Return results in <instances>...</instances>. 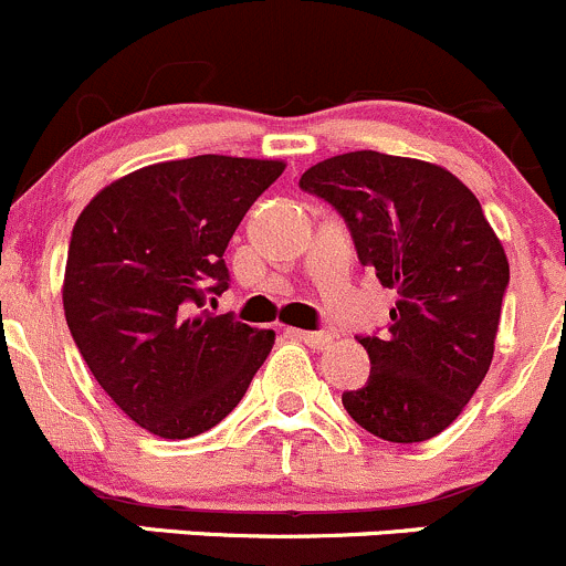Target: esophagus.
<instances>
[{
	"mask_svg": "<svg viewBox=\"0 0 566 566\" xmlns=\"http://www.w3.org/2000/svg\"><path fill=\"white\" fill-rule=\"evenodd\" d=\"M294 337H300L305 346L311 348H326L332 343V332H305V329H294Z\"/></svg>",
	"mask_w": 566,
	"mask_h": 566,
	"instance_id": "esophagus-1",
	"label": "esophagus"
}]
</instances>
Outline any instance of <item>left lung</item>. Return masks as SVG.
<instances>
[{
	"label": "left lung",
	"mask_w": 566,
	"mask_h": 566,
	"mask_svg": "<svg viewBox=\"0 0 566 566\" xmlns=\"http://www.w3.org/2000/svg\"><path fill=\"white\" fill-rule=\"evenodd\" d=\"M300 188L340 212L359 264L398 291L387 332L357 337L370 376L343 392V406L384 441L433 439L491 368L510 285L480 201L447 168L373 149L316 163Z\"/></svg>",
	"instance_id": "1"
}]
</instances>
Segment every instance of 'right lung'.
<instances>
[{
	"label": "right lung",
	"mask_w": 566,
	"mask_h": 566,
	"mask_svg": "<svg viewBox=\"0 0 566 566\" xmlns=\"http://www.w3.org/2000/svg\"><path fill=\"white\" fill-rule=\"evenodd\" d=\"M283 168L226 155L155 163L75 220L62 289L70 335L108 398L160 439L214 428L270 357L275 332L203 302L229 289V240Z\"/></svg>",
	"instance_id": "1"
}]
</instances>
